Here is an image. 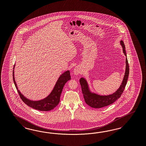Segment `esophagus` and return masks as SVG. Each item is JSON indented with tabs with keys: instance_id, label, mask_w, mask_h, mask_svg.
<instances>
[{
	"instance_id": "34e87169",
	"label": "esophagus",
	"mask_w": 146,
	"mask_h": 146,
	"mask_svg": "<svg viewBox=\"0 0 146 146\" xmlns=\"http://www.w3.org/2000/svg\"><path fill=\"white\" fill-rule=\"evenodd\" d=\"M74 73L76 75H78L80 73L79 70L78 68H75V69L74 70Z\"/></svg>"
}]
</instances>
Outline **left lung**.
Returning a JSON list of instances; mask_svg holds the SVG:
<instances>
[{"mask_svg":"<svg viewBox=\"0 0 146 146\" xmlns=\"http://www.w3.org/2000/svg\"><path fill=\"white\" fill-rule=\"evenodd\" d=\"M120 44L123 46V52L125 55L126 56V52L125 51V44L123 40L120 41ZM129 65H128L127 59H126V71L124 75V79L121 83V84L115 93L108 95V96H101L95 94L90 93L88 88V86L87 81L84 78H81L80 79V83L81 87L82 92L84 97L85 102L89 106H91L94 108H101L104 106H109L113 103L117 101L119 98L121 94L123 93L125 88L126 84L128 79L129 75Z\"/></svg>","mask_w":146,"mask_h":146,"instance_id":"8db88e82","label":"left lung"}]
</instances>
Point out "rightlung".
Listing matches in <instances>:
<instances>
[{"instance_id": "1", "label": "right lung", "mask_w": 146, "mask_h": 146, "mask_svg": "<svg viewBox=\"0 0 146 146\" xmlns=\"http://www.w3.org/2000/svg\"><path fill=\"white\" fill-rule=\"evenodd\" d=\"M13 78L14 83L17 89L18 94L23 102L28 106H30L33 109L38 110L48 111L52 110L59 104L63 87L67 82L71 80V76L69 71H67L64 73L58 80L52 92L49 96L43 100L38 101H33L28 100L20 92V91L18 90L17 86L14 80V71H13Z\"/></svg>"}]
</instances>
